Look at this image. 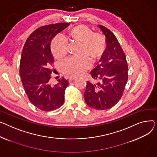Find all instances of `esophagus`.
Instances as JSON below:
<instances>
[{
	"label": "esophagus",
	"mask_w": 157,
	"mask_h": 157,
	"mask_svg": "<svg viewBox=\"0 0 157 157\" xmlns=\"http://www.w3.org/2000/svg\"><path fill=\"white\" fill-rule=\"evenodd\" d=\"M76 79H77V78H75V77H70V78H69L70 81H73V80H75Z\"/></svg>",
	"instance_id": "34e87169"
}]
</instances>
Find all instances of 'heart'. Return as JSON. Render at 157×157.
Instances as JSON below:
<instances>
[{
	"instance_id": "1",
	"label": "heart",
	"mask_w": 157,
	"mask_h": 157,
	"mask_svg": "<svg viewBox=\"0 0 157 157\" xmlns=\"http://www.w3.org/2000/svg\"><path fill=\"white\" fill-rule=\"evenodd\" d=\"M69 39L80 45V58H68L61 64L63 71L67 75L77 77L91 67V61L96 63L102 58L106 48L105 36L99 32H94L86 25H80L71 28L68 33ZM67 41L59 35L51 43L54 56L61 59L67 54Z\"/></svg>"
}]
</instances>
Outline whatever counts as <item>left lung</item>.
Returning <instances> with one entry per match:
<instances>
[{
	"label": "left lung",
	"instance_id": "obj_1",
	"mask_svg": "<svg viewBox=\"0 0 157 157\" xmlns=\"http://www.w3.org/2000/svg\"><path fill=\"white\" fill-rule=\"evenodd\" d=\"M99 27L106 36V48L101 63L90 71L98 82H87L84 96L88 106L103 110L112 108L121 99L128 79V65L115 35L104 26Z\"/></svg>",
	"mask_w": 157,
	"mask_h": 157
}]
</instances>
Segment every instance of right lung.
<instances>
[{"mask_svg":"<svg viewBox=\"0 0 157 157\" xmlns=\"http://www.w3.org/2000/svg\"><path fill=\"white\" fill-rule=\"evenodd\" d=\"M69 25L60 23L38 28L28 37L22 51L20 73L23 86L32 104L42 111H52L64 103L68 82L62 77L56 84H51L50 67L54 60L50 44L54 36Z\"/></svg>","mask_w":157,"mask_h":157,"instance_id":"add662e5","label":"right lung"}]
</instances>
